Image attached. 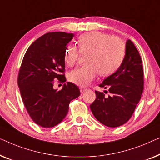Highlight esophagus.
<instances>
[{
	"label": "esophagus",
	"instance_id": "obj_1",
	"mask_svg": "<svg viewBox=\"0 0 160 160\" xmlns=\"http://www.w3.org/2000/svg\"><path fill=\"white\" fill-rule=\"evenodd\" d=\"M87 88H83V87H80V91L81 93H84V92L86 91Z\"/></svg>",
	"mask_w": 160,
	"mask_h": 160
}]
</instances>
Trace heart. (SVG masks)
<instances>
[{
  "instance_id": "1",
  "label": "heart",
  "mask_w": 160,
  "mask_h": 160,
  "mask_svg": "<svg viewBox=\"0 0 160 160\" xmlns=\"http://www.w3.org/2000/svg\"><path fill=\"white\" fill-rule=\"evenodd\" d=\"M79 50L68 45L64 51V62L73 66L79 58L80 52L88 53L87 65L70 72L69 80L80 86H86L95 79L98 73L102 76L112 75L122 64L125 56V44L118 37H112L98 31L85 33L78 40Z\"/></svg>"
}]
</instances>
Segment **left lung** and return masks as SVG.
Here are the masks:
<instances>
[{"label": "left lung", "instance_id": "obj_1", "mask_svg": "<svg viewBox=\"0 0 160 160\" xmlns=\"http://www.w3.org/2000/svg\"><path fill=\"white\" fill-rule=\"evenodd\" d=\"M99 86L109 88L112 95L106 97L103 93L95 91L96 98L90 106L94 117L107 127L125 124L133 114L143 91L142 61L131 40L126 42L125 56L120 67Z\"/></svg>", "mask_w": 160, "mask_h": 160}]
</instances>
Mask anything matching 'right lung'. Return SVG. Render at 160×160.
Masks as SVG:
<instances>
[{
	"label": "right lung",
	"mask_w": 160,
	"mask_h": 160,
	"mask_svg": "<svg viewBox=\"0 0 160 160\" xmlns=\"http://www.w3.org/2000/svg\"><path fill=\"white\" fill-rule=\"evenodd\" d=\"M72 33L48 32L40 37L24 54L18 75V86L30 118L42 128H52L66 117L72 100L80 96L77 85L67 82L60 91L54 80L66 82L64 51Z\"/></svg>",
	"instance_id": "1"
}]
</instances>
